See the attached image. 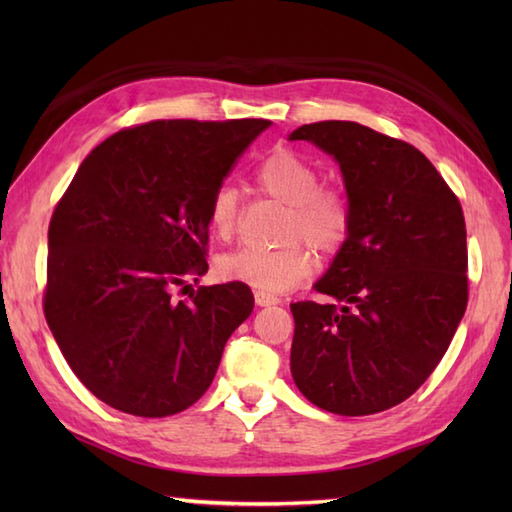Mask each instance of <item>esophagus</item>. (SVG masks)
<instances>
[{
  "label": "esophagus",
  "instance_id": "esophagus-1",
  "mask_svg": "<svg viewBox=\"0 0 512 512\" xmlns=\"http://www.w3.org/2000/svg\"><path fill=\"white\" fill-rule=\"evenodd\" d=\"M255 303H257V306H277V303H281V299L275 297V295H270V292L257 290L255 292Z\"/></svg>",
  "mask_w": 512,
  "mask_h": 512
}]
</instances>
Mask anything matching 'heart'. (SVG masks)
I'll return each mask as SVG.
<instances>
[{"mask_svg":"<svg viewBox=\"0 0 512 512\" xmlns=\"http://www.w3.org/2000/svg\"><path fill=\"white\" fill-rule=\"evenodd\" d=\"M262 191L290 206L286 239L306 237L323 253H336L350 237L352 206L336 187H319V171L295 151L279 149L255 171ZM239 193L233 184H220L209 202V226L220 237L235 231ZM308 246L292 242L281 248H237L217 262V273L228 281L262 292H286L314 273Z\"/></svg>","mask_w":512,"mask_h":512,"instance_id":"1","label":"heart"}]
</instances>
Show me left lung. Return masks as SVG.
Returning a JSON list of instances; mask_svg holds the SVG:
<instances>
[{
    "label": "left lung",
    "mask_w": 512,
    "mask_h": 512,
    "mask_svg": "<svg viewBox=\"0 0 512 512\" xmlns=\"http://www.w3.org/2000/svg\"><path fill=\"white\" fill-rule=\"evenodd\" d=\"M339 162L352 228L314 290L290 303V372L312 405L369 416L407 400L449 350L469 301L458 195L405 140L352 121L303 125Z\"/></svg>",
    "instance_id": "obj_1"
}]
</instances>
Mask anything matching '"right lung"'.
Here are the masks:
<instances>
[{
    "instance_id": "1",
    "label": "right lung",
    "mask_w": 512,
    "mask_h": 512,
    "mask_svg": "<svg viewBox=\"0 0 512 512\" xmlns=\"http://www.w3.org/2000/svg\"><path fill=\"white\" fill-rule=\"evenodd\" d=\"M270 127L151 121L81 162L48 228L43 312L76 378L118 411L165 418L213 383L224 345L255 299L242 281L171 295L206 273L209 202Z\"/></svg>"
}]
</instances>
